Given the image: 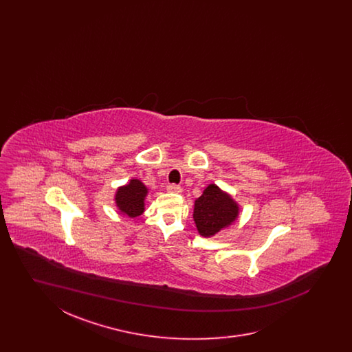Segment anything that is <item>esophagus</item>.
<instances>
[{"label": "esophagus", "instance_id": "1", "mask_svg": "<svg viewBox=\"0 0 352 352\" xmlns=\"http://www.w3.org/2000/svg\"><path fill=\"white\" fill-rule=\"evenodd\" d=\"M166 190H168V192H175V194H179V192L182 191V187H181L179 184H168Z\"/></svg>", "mask_w": 352, "mask_h": 352}]
</instances>
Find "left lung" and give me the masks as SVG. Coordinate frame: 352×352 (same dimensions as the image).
<instances>
[{"label": "left lung", "instance_id": "1", "mask_svg": "<svg viewBox=\"0 0 352 352\" xmlns=\"http://www.w3.org/2000/svg\"><path fill=\"white\" fill-rule=\"evenodd\" d=\"M192 217L198 232L204 237H210L234 223L239 217V206L217 184H210L195 201Z\"/></svg>", "mask_w": 352, "mask_h": 352}]
</instances>
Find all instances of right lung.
<instances>
[{
    "label": "right lung",
    "mask_w": 352,
    "mask_h": 352,
    "mask_svg": "<svg viewBox=\"0 0 352 352\" xmlns=\"http://www.w3.org/2000/svg\"><path fill=\"white\" fill-rule=\"evenodd\" d=\"M148 188L138 179H132L131 182L120 187L116 192V204L118 210L128 215L129 218H135L144 212L145 197Z\"/></svg>",
    "instance_id": "1"
}]
</instances>
